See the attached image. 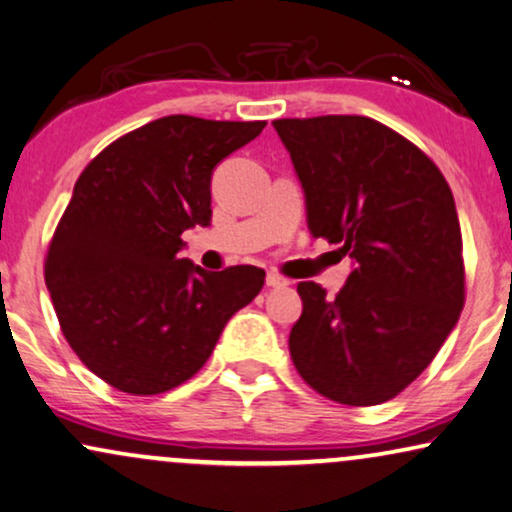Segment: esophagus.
<instances>
[{
  "label": "esophagus",
  "instance_id": "34e87169",
  "mask_svg": "<svg viewBox=\"0 0 512 512\" xmlns=\"http://www.w3.org/2000/svg\"><path fill=\"white\" fill-rule=\"evenodd\" d=\"M267 286H269V288H286L288 281H286V278H283V276L274 274V271H267Z\"/></svg>",
  "mask_w": 512,
  "mask_h": 512
}]
</instances>
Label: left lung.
<instances>
[{
	"instance_id": "1",
	"label": "left lung",
	"mask_w": 512,
	"mask_h": 512,
	"mask_svg": "<svg viewBox=\"0 0 512 512\" xmlns=\"http://www.w3.org/2000/svg\"><path fill=\"white\" fill-rule=\"evenodd\" d=\"M304 189L314 238L354 262L328 297L302 281L288 347L312 390L347 406L397 397L454 331L465 302L463 238L437 165L364 115L274 120Z\"/></svg>"
}]
</instances>
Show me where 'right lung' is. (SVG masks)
<instances>
[{
    "mask_svg": "<svg viewBox=\"0 0 512 512\" xmlns=\"http://www.w3.org/2000/svg\"><path fill=\"white\" fill-rule=\"evenodd\" d=\"M264 125L167 115L103 148L75 181L44 281L68 345L115 390L186 383L262 290V269L205 271L179 250L186 229L210 224L212 170Z\"/></svg>",
    "mask_w": 512,
    "mask_h": 512,
    "instance_id": "add662e5",
    "label": "right lung"
}]
</instances>
